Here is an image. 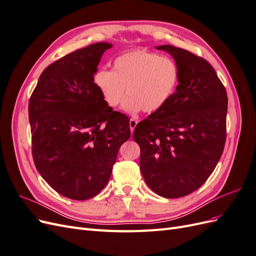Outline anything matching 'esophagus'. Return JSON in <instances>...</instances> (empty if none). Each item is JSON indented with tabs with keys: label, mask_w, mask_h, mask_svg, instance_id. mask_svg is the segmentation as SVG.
<instances>
[{
	"label": "esophagus",
	"mask_w": 256,
	"mask_h": 256,
	"mask_svg": "<svg viewBox=\"0 0 256 256\" xmlns=\"http://www.w3.org/2000/svg\"><path fill=\"white\" fill-rule=\"evenodd\" d=\"M136 124H138V120H136L134 118H131L129 120V127H130L131 132H134V128L136 127Z\"/></svg>",
	"instance_id": "34e87169"
}]
</instances>
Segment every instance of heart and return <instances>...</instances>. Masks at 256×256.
Listing matches in <instances>:
<instances>
[{
    "label": "heart",
    "instance_id": "1",
    "mask_svg": "<svg viewBox=\"0 0 256 256\" xmlns=\"http://www.w3.org/2000/svg\"><path fill=\"white\" fill-rule=\"evenodd\" d=\"M92 80L108 106H118L126 90L124 111L152 114L164 109L174 96L180 68L171 58L138 49L120 54L113 60L112 70L99 69Z\"/></svg>",
    "mask_w": 256,
    "mask_h": 256
}]
</instances>
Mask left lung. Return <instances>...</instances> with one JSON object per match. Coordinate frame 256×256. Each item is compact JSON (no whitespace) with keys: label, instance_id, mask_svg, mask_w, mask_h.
Listing matches in <instances>:
<instances>
[{"label":"left lung","instance_id":"1","mask_svg":"<svg viewBox=\"0 0 256 256\" xmlns=\"http://www.w3.org/2000/svg\"><path fill=\"white\" fill-rule=\"evenodd\" d=\"M180 68L174 96L157 113L136 125L134 140L141 148L140 170L158 196L190 194L210 176L223 152L228 95L212 66L171 44L156 47Z\"/></svg>","mask_w":256,"mask_h":256}]
</instances>
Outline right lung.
Returning a JSON list of instances; mask_svg holds the SVG:
<instances>
[{
  "instance_id": "obj_1",
  "label": "right lung",
  "mask_w": 256,
  "mask_h": 256,
  "mask_svg": "<svg viewBox=\"0 0 256 256\" xmlns=\"http://www.w3.org/2000/svg\"><path fill=\"white\" fill-rule=\"evenodd\" d=\"M112 44L74 51L44 69L30 98L34 164L51 187L72 200L97 196L109 182L129 118L99 94L94 74Z\"/></svg>"
}]
</instances>
